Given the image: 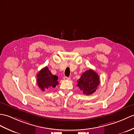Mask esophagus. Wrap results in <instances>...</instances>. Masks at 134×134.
Listing matches in <instances>:
<instances>
[{"label": "esophagus", "instance_id": "1", "mask_svg": "<svg viewBox=\"0 0 134 134\" xmlns=\"http://www.w3.org/2000/svg\"><path fill=\"white\" fill-rule=\"evenodd\" d=\"M63 79H64V80H70V77H67V76H64Z\"/></svg>", "mask_w": 134, "mask_h": 134}]
</instances>
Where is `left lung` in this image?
<instances>
[{
  "label": "left lung",
  "instance_id": "obj_1",
  "mask_svg": "<svg viewBox=\"0 0 134 134\" xmlns=\"http://www.w3.org/2000/svg\"><path fill=\"white\" fill-rule=\"evenodd\" d=\"M100 81L98 75L92 70L85 71L77 81V86L86 95H91L95 92Z\"/></svg>",
  "mask_w": 134,
  "mask_h": 134
}]
</instances>
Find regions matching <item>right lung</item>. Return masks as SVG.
<instances>
[{"label":"right lung","mask_w":134,"mask_h":134,"mask_svg":"<svg viewBox=\"0 0 134 134\" xmlns=\"http://www.w3.org/2000/svg\"><path fill=\"white\" fill-rule=\"evenodd\" d=\"M58 77L51 74L47 67H45L37 74V83L43 91L49 88H54L58 85Z\"/></svg>","instance_id":"add662e5"}]
</instances>
